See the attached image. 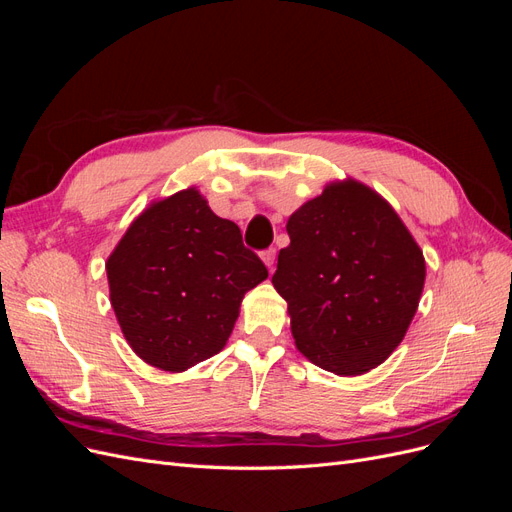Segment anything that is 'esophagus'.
Instances as JSON below:
<instances>
[{
    "label": "esophagus",
    "instance_id": "1",
    "mask_svg": "<svg viewBox=\"0 0 512 512\" xmlns=\"http://www.w3.org/2000/svg\"><path fill=\"white\" fill-rule=\"evenodd\" d=\"M275 247H269V250H265L262 252V262H265V265L273 271V267H275Z\"/></svg>",
    "mask_w": 512,
    "mask_h": 512
}]
</instances>
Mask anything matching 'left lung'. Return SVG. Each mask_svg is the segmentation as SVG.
Here are the masks:
<instances>
[{"label": "left lung", "instance_id": "8db88e82", "mask_svg": "<svg viewBox=\"0 0 512 512\" xmlns=\"http://www.w3.org/2000/svg\"><path fill=\"white\" fill-rule=\"evenodd\" d=\"M273 286L297 348L337 376L378 367L401 344L425 284V258L386 200L348 179L290 215Z\"/></svg>", "mask_w": 512, "mask_h": 512}]
</instances>
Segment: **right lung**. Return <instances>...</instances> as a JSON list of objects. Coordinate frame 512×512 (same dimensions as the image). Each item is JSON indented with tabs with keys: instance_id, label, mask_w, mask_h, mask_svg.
<instances>
[{
	"instance_id": "add662e5",
	"label": "right lung",
	"mask_w": 512,
	"mask_h": 512,
	"mask_svg": "<svg viewBox=\"0 0 512 512\" xmlns=\"http://www.w3.org/2000/svg\"><path fill=\"white\" fill-rule=\"evenodd\" d=\"M111 305L141 359L185 371L218 354L267 267L196 188L147 207L106 260Z\"/></svg>"
}]
</instances>
